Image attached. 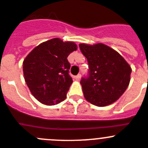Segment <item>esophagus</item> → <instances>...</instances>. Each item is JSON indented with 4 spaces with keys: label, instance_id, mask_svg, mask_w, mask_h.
<instances>
[{
    "label": "esophagus",
    "instance_id": "34e87169",
    "mask_svg": "<svg viewBox=\"0 0 148 148\" xmlns=\"http://www.w3.org/2000/svg\"><path fill=\"white\" fill-rule=\"evenodd\" d=\"M75 79L78 80V81H79V80L81 79V74H78V75H77L75 77Z\"/></svg>",
    "mask_w": 148,
    "mask_h": 148
}]
</instances>
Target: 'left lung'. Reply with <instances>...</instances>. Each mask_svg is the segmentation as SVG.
<instances>
[{"instance_id": "8db88e82", "label": "left lung", "mask_w": 148, "mask_h": 148, "mask_svg": "<svg viewBox=\"0 0 148 148\" xmlns=\"http://www.w3.org/2000/svg\"><path fill=\"white\" fill-rule=\"evenodd\" d=\"M88 64V75L81 80L86 99L99 107L110 105L124 93L132 69L114 49L102 43L79 44Z\"/></svg>"}]
</instances>
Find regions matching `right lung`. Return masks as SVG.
<instances>
[{
	"label": "right lung",
	"mask_w": 148,
	"mask_h": 148,
	"mask_svg": "<svg viewBox=\"0 0 148 148\" xmlns=\"http://www.w3.org/2000/svg\"><path fill=\"white\" fill-rule=\"evenodd\" d=\"M76 49L73 42L53 38L40 43L27 56L23 62L25 82L39 102L54 105L66 99L73 83L67 57Z\"/></svg>",
	"instance_id": "obj_1"
}]
</instances>
